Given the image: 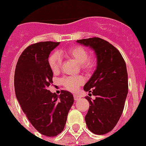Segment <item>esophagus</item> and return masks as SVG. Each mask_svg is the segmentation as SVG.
<instances>
[{"instance_id": "obj_1", "label": "esophagus", "mask_w": 146, "mask_h": 146, "mask_svg": "<svg viewBox=\"0 0 146 146\" xmlns=\"http://www.w3.org/2000/svg\"><path fill=\"white\" fill-rule=\"evenodd\" d=\"M73 97H74V100H79V99H80L81 96L80 95H78V94H74V95H73Z\"/></svg>"}]
</instances>
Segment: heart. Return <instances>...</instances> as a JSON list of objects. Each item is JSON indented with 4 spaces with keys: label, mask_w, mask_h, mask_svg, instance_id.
Here are the masks:
<instances>
[{
    "label": "heart",
    "mask_w": 146,
    "mask_h": 146,
    "mask_svg": "<svg viewBox=\"0 0 146 146\" xmlns=\"http://www.w3.org/2000/svg\"><path fill=\"white\" fill-rule=\"evenodd\" d=\"M66 54L79 63L86 70H90L95 66V60L93 57L88 56L86 49L81 46H73L65 51ZM61 52H55L49 58V64L53 72H58L61 68L63 58ZM84 78L81 76H69L61 80V83L64 87L70 91L77 90L84 83Z\"/></svg>",
    "instance_id": "b5f03b06"
}]
</instances>
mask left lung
Returning <instances> with one entry per match:
<instances>
[{
	"label": "left lung",
	"instance_id": "8db88e82",
	"mask_svg": "<svg viewBox=\"0 0 146 146\" xmlns=\"http://www.w3.org/2000/svg\"><path fill=\"white\" fill-rule=\"evenodd\" d=\"M76 42L90 46L96 55V69L83 87L89 95L96 96L94 100L86 97L90 106L85 121L93 133L104 135L115 127L124 109L128 93L126 65L119 51L103 39L93 37Z\"/></svg>",
	"mask_w": 146,
	"mask_h": 146
}]
</instances>
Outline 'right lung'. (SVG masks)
<instances>
[{
    "mask_svg": "<svg viewBox=\"0 0 146 146\" xmlns=\"http://www.w3.org/2000/svg\"><path fill=\"white\" fill-rule=\"evenodd\" d=\"M59 42L33 43L21 53L14 73L16 97L33 126L42 135L53 137L64 129L73 106V95L62 90L60 96L47 90L53 83L49 55Z\"/></svg>",
    "mask_w": 146,
    "mask_h": 146,
    "instance_id": "obj_1",
    "label": "right lung"
}]
</instances>
